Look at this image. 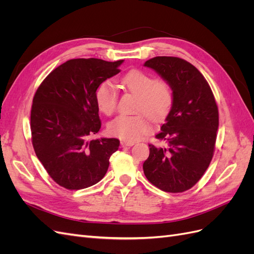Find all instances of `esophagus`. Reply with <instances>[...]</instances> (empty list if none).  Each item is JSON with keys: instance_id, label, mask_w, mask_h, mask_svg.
<instances>
[{"instance_id": "1", "label": "esophagus", "mask_w": 254, "mask_h": 254, "mask_svg": "<svg viewBox=\"0 0 254 254\" xmlns=\"http://www.w3.org/2000/svg\"><path fill=\"white\" fill-rule=\"evenodd\" d=\"M134 145V142L131 141H126V140H122L121 141V146L122 147H130V146Z\"/></svg>"}]
</instances>
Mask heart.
<instances>
[{
  "label": "heart",
  "mask_w": 254,
  "mask_h": 254,
  "mask_svg": "<svg viewBox=\"0 0 254 254\" xmlns=\"http://www.w3.org/2000/svg\"><path fill=\"white\" fill-rule=\"evenodd\" d=\"M121 83L128 92L136 96L133 108L135 112L147 114L156 121L164 119L170 112L174 95L167 82L156 80L155 77L143 71L132 70L123 76ZM95 102L99 111L104 114L110 115L117 109L118 93L110 80H104L98 84L95 91ZM144 115H119L108 124V131L122 140L131 142L139 140L151 129L150 120Z\"/></svg>",
  "instance_id": "b5f03b06"
}]
</instances>
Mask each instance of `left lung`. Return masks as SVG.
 <instances>
[{
  "label": "left lung",
  "mask_w": 254,
  "mask_h": 254,
  "mask_svg": "<svg viewBox=\"0 0 254 254\" xmlns=\"http://www.w3.org/2000/svg\"><path fill=\"white\" fill-rule=\"evenodd\" d=\"M144 65L170 84L174 102L156 135L163 145L149 144L143 171L158 189L182 193L201 179L212 161L218 129L217 104L203 75L187 60L158 56Z\"/></svg>",
  "instance_id": "1"
}]
</instances>
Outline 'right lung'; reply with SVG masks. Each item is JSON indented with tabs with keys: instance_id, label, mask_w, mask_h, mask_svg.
<instances>
[{
	"instance_id": "add662e5",
	"label": "right lung",
	"mask_w": 254,
	"mask_h": 254,
	"mask_svg": "<svg viewBox=\"0 0 254 254\" xmlns=\"http://www.w3.org/2000/svg\"><path fill=\"white\" fill-rule=\"evenodd\" d=\"M123 60H67L53 70L37 89L30 130L36 156L51 178L67 190L101 181L118 139L91 140L102 126L95 102L98 84L121 72Z\"/></svg>"
}]
</instances>
